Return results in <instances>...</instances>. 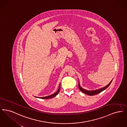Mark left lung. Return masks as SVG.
Here are the masks:
<instances>
[{
	"label": "left lung",
	"mask_w": 127,
	"mask_h": 127,
	"mask_svg": "<svg viewBox=\"0 0 127 127\" xmlns=\"http://www.w3.org/2000/svg\"><path fill=\"white\" fill-rule=\"evenodd\" d=\"M112 81V80L110 81V82L109 83V84L107 85L106 86L103 87L102 88H101V89H98V90H95V91H87V90H85V89L82 88L81 87V86H80V84H79V90H80V91H81L84 93H85V94H87L88 95L93 96V95H95L97 94L100 93L101 92H102L104 90H105V89H106L108 87H109V86L111 84Z\"/></svg>",
	"instance_id": "1"
}]
</instances>
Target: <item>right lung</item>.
<instances>
[{"mask_svg":"<svg viewBox=\"0 0 127 127\" xmlns=\"http://www.w3.org/2000/svg\"><path fill=\"white\" fill-rule=\"evenodd\" d=\"M60 88H61V85L60 84V86H59V88L58 90V91H57L56 92H55V93H54V94H52V95H51L48 96H46V97H38V98H42V99H48V98H52V97H55V96H56V95L59 93V91H60Z\"/></svg>","mask_w":127,"mask_h":127,"instance_id":"add662e5","label":"right lung"}]
</instances>
